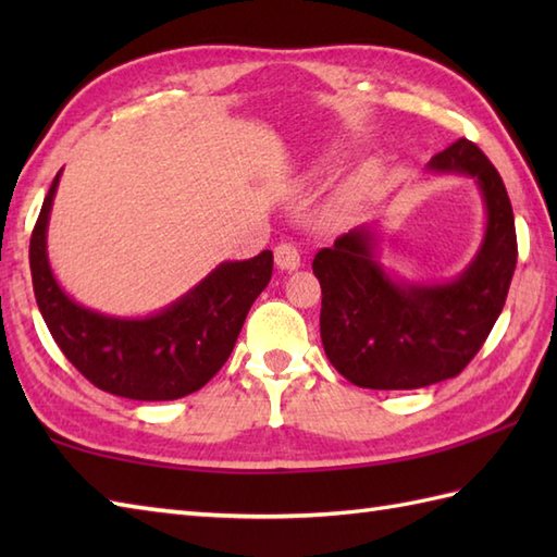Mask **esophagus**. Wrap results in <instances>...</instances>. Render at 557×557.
<instances>
[{"instance_id":"34e87169","label":"esophagus","mask_w":557,"mask_h":557,"mask_svg":"<svg viewBox=\"0 0 557 557\" xmlns=\"http://www.w3.org/2000/svg\"><path fill=\"white\" fill-rule=\"evenodd\" d=\"M275 265L285 272L297 270L301 265V256L294 244H277L275 246Z\"/></svg>"}]
</instances>
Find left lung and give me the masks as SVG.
Returning <instances> with one entry per match:
<instances>
[{
    "mask_svg": "<svg viewBox=\"0 0 557 557\" xmlns=\"http://www.w3.org/2000/svg\"><path fill=\"white\" fill-rule=\"evenodd\" d=\"M429 172L471 176L486 208L483 242L455 280L425 285L393 277L371 227L342 234L313 258L323 289V349L359 387L417 389L459 375L486 342L510 289L517 234L498 170L459 138L431 158Z\"/></svg>",
    "mask_w": 557,
    "mask_h": 557,
    "instance_id": "8db88e82",
    "label": "left lung"
}]
</instances>
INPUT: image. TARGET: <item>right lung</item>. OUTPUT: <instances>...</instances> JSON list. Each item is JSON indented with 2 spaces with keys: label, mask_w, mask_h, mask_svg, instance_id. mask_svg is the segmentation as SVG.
Masks as SVG:
<instances>
[{
  "label": "right lung",
  "mask_w": 557,
  "mask_h": 557,
  "mask_svg": "<svg viewBox=\"0 0 557 557\" xmlns=\"http://www.w3.org/2000/svg\"><path fill=\"white\" fill-rule=\"evenodd\" d=\"M59 176L62 170L30 236L35 301L59 349L83 377L116 397L164 401L196 393L230 359L248 309L272 277V251L220 263L184 297L146 318L92 311L59 287L47 258Z\"/></svg>",
  "instance_id": "1"
}]
</instances>
